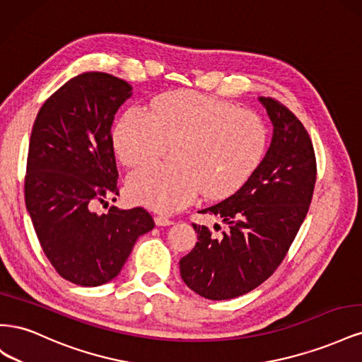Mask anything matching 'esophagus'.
<instances>
[{"label":"esophagus","instance_id":"obj_1","mask_svg":"<svg viewBox=\"0 0 362 362\" xmlns=\"http://www.w3.org/2000/svg\"><path fill=\"white\" fill-rule=\"evenodd\" d=\"M156 223L158 226H170V225H173V221H172V218L166 217V216H157L156 217Z\"/></svg>","mask_w":362,"mask_h":362}]
</instances>
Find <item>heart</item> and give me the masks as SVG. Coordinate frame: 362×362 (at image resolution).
I'll use <instances>...</instances> for the list:
<instances>
[{"instance_id":"obj_1","label":"heart","mask_w":362,"mask_h":362,"mask_svg":"<svg viewBox=\"0 0 362 362\" xmlns=\"http://www.w3.org/2000/svg\"><path fill=\"white\" fill-rule=\"evenodd\" d=\"M262 117L199 92L157 98L148 112L133 107L117 120L113 144L127 166L161 157L173 145V164H149L131 175V199L161 213L189 205L202 190L225 198L252 177L266 154Z\"/></svg>"}]
</instances>
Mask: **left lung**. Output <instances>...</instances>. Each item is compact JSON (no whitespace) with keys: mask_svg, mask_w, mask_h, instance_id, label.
I'll return each mask as SVG.
<instances>
[{"mask_svg":"<svg viewBox=\"0 0 362 362\" xmlns=\"http://www.w3.org/2000/svg\"><path fill=\"white\" fill-rule=\"evenodd\" d=\"M259 101L273 124L267 154L234 194L199 211L222 217L225 231L213 235L206 226L193 223L198 243L180 261L185 286L210 300L238 298L270 278L313 199L317 163L308 133L275 98L261 96Z\"/></svg>","mask_w":362,"mask_h":362,"instance_id":"left-lung-1","label":"left lung"}]
</instances>
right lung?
<instances>
[{"mask_svg": "<svg viewBox=\"0 0 362 362\" xmlns=\"http://www.w3.org/2000/svg\"><path fill=\"white\" fill-rule=\"evenodd\" d=\"M129 96L117 76L81 74L43 103L31 129L27 210L52 267L76 286L116 278L137 238L156 226L141 206L95 213L98 202L119 196L112 124Z\"/></svg>", "mask_w": 362, "mask_h": 362, "instance_id": "obj_1", "label": "right lung"}]
</instances>
